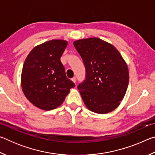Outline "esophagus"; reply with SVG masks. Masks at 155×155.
<instances>
[{
	"label": "esophagus",
	"mask_w": 155,
	"mask_h": 155,
	"mask_svg": "<svg viewBox=\"0 0 155 155\" xmlns=\"http://www.w3.org/2000/svg\"><path fill=\"white\" fill-rule=\"evenodd\" d=\"M72 82L73 83H76V81H77V78H76V77H73L72 78Z\"/></svg>",
	"instance_id": "34e87169"
}]
</instances>
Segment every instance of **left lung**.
I'll list each match as a JSON object with an SVG mask.
<instances>
[{
	"mask_svg": "<svg viewBox=\"0 0 155 155\" xmlns=\"http://www.w3.org/2000/svg\"><path fill=\"white\" fill-rule=\"evenodd\" d=\"M86 69V78L78 90L87 108L99 114L114 111L127 92L128 66L119 51L98 38L74 41Z\"/></svg>",
	"mask_w": 155,
	"mask_h": 155,
	"instance_id": "8db88e82",
	"label": "left lung"
}]
</instances>
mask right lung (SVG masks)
<instances>
[{
    "mask_svg": "<svg viewBox=\"0 0 155 155\" xmlns=\"http://www.w3.org/2000/svg\"><path fill=\"white\" fill-rule=\"evenodd\" d=\"M68 45L64 40H52L36 46L29 52L21 74L22 91L38 108L49 111L64 103L74 83L65 75L60 58Z\"/></svg>",
    "mask_w": 155,
    "mask_h": 155,
    "instance_id": "add662e5",
    "label": "right lung"
}]
</instances>
